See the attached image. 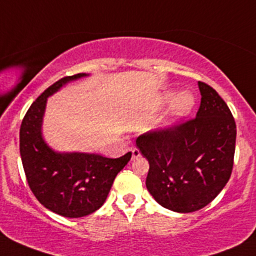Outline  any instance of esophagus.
Here are the masks:
<instances>
[{
	"label": "esophagus",
	"instance_id": "obj_1",
	"mask_svg": "<svg viewBox=\"0 0 256 256\" xmlns=\"http://www.w3.org/2000/svg\"><path fill=\"white\" fill-rule=\"evenodd\" d=\"M131 152H132V160L138 158L141 156V152L138 148H131Z\"/></svg>",
	"mask_w": 256,
	"mask_h": 256
}]
</instances>
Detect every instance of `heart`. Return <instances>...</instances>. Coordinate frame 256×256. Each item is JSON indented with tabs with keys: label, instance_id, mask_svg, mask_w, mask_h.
<instances>
[{
	"label": "heart",
	"instance_id": "heart-1",
	"mask_svg": "<svg viewBox=\"0 0 256 256\" xmlns=\"http://www.w3.org/2000/svg\"><path fill=\"white\" fill-rule=\"evenodd\" d=\"M174 96V92H167L164 95V100L170 102ZM193 105H194V96H193L190 92H182L177 95L176 98L172 102L171 106V115L174 118V120H180L184 116H187L188 114L192 110Z\"/></svg>",
	"mask_w": 256,
	"mask_h": 256
}]
</instances>
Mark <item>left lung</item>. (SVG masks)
<instances>
[{"instance_id":"left-lung-1","label":"left lung","mask_w":256,"mask_h":256,"mask_svg":"<svg viewBox=\"0 0 256 256\" xmlns=\"http://www.w3.org/2000/svg\"><path fill=\"white\" fill-rule=\"evenodd\" d=\"M200 106L194 118L148 131L136 144L150 168L146 187L162 207L190 213L209 204L230 178L236 125L218 92L198 82Z\"/></svg>"}]
</instances>
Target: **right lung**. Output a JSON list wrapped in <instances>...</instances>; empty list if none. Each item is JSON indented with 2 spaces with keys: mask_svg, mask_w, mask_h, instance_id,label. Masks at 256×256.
<instances>
[{
  "mask_svg": "<svg viewBox=\"0 0 256 256\" xmlns=\"http://www.w3.org/2000/svg\"><path fill=\"white\" fill-rule=\"evenodd\" d=\"M86 76H64L50 85L30 105L20 128V158L30 190L40 204L66 218L89 216L102 207L116 174L131 158V152L118 158L82 152L62 154L43 140L47 98L66 82Z\"/></svg>",
  "mask_w": 256,
  "mask_h": 256,
  "instance_id": "1",
  "label": "right lung"
}]
</instances>
